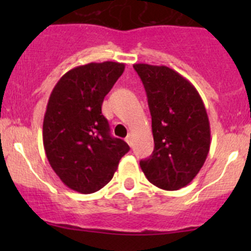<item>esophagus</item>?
Wrapping results in <instances>:
<instances>
[{"label": "esophagus", "instance_id": "34e87169", "mask_svg": "<svg viewBox=\"0 0 251 251\" xmlns=\"http://www.w3.org/2000/svg\"><path fill=\"white\" fill-rule=\"evenodd\" d=\"M125 141L127 142L128 146H132V136H131V135H127V136H126Z\"/></svg>", "mask_w": 251, "mask_h": 251}]
</instances>
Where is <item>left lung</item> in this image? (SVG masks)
Listing matches in <instances>:
<instances>
[{"label": "left lung", "instance_id": "left-lung-1", "mask_svg": "<svg viewBox=\"0 0 251 251\" xmlns=\"http://www.w3.org/2000/svg\"><path fill=\"white\" fill-rule=\"evenodd\" d=\"M143 82L151 115L153 154L140 161L151 183L177 191L191 183L206 160L210 124L193 85L165 65L133 64Z\"/></svg>", "mask_w": 251, "mask_h": 251}]
</instances>
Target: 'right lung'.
Segmentation results:
<instances>
[{
	"mask_svg": "<svg viewBox=\"0 0 251 251\" xmlns=\"http://www.w3.org/2000/svg\"><path fill=\"white\" fill-rule=\"evenodd\" d=\"M125 64L88 63L65 73L53 88L42 137L50 165L63 183L78 193L100 191L113 178L130 147L110 136L102 103Z\"/></svg>",
	"mask_w": 251,
	"mask_h": 251,
	"instance_id": "obj_1",
	"label": "right lung"
}]
</instances>
